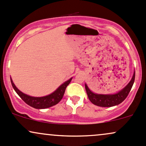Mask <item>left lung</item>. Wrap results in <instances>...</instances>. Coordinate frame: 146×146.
I'll list each match as a JSON object with an SVG mask.
<instances>
[{
  "mask_svg": "<svg viewBox=\"0 0 146 146\" xmlns=\"http://www.w3.org/2000/svg\"><path fill=\"white\" fill-rule=\"evenodd\" d=\"M135 71H134L130 82L123 89L115 94H97L90 90L86 84H85V88L88 99L93 104L101 107H111L119 104L127 98L135 82Z\"/></svg>",
  "mask_w": 146,
  "mask_h": 146,
  "instance_id": "8db88e82",
  "label": "left lung"
}]
</instances>
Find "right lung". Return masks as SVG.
I'll use <instances>...</instances> for the list:
<instances>
[{
  "mask_svg": "<svg viewBox=\"0 0 146 146\" xmlns=\"http://www.w3.org/2000/svg\"><path fill=\"white\" fill-rule=\"evenodd\" d=\"M72 78H70L67 81L60 85L54 92H53L51 94L44 97H32L25 94L15 86L14 83L13 82L12 79H11V85H12L14 90L25 103L27 104L28 105L33 107V108H36V109H44V108H49V107L53 106L56 105L57 104L59 103L60 100L62 99L66 86L71 82Z\"/></svg>",
  "mask_w": 146,
  "mask_h": 146,
  "instance_id": "right-lung-1",
  "label": "right lung"
}]
</instances>
